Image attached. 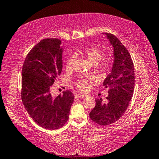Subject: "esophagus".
<instances>
[{
	"label": "esophagus",
	"instance_id": "1",
	"mask_svg": "<svg viewBox=\"0 0 159 159\" xmlns=\"http://www.w3.org/2000/svg\"><path fill=\"white\" fill-rule=\"evenodd\" d=\"M75 97H76V98H85V97H87V96L86 95H83V94H76V95H75Z\"/></svg>",
	"mask_w": 159,
	"mask_h": 159
}]
</instances>
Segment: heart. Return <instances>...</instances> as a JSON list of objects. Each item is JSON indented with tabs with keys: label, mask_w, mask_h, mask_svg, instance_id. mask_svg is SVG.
<instances>
[{
	"label": "heart",
	"mask_w": 159,
	"mask_h": 159,
	"mask_svg": "<svg viewBox=\"0 0 159 159\" xmlns=\"http://www.w3.org/2000/svg\"><path fill=\"white\" fill-rule=\"evenodd\" d=\"M80 53L83 55V56L88 59L92 65H95L98 64L101 61H102L104 58V54L101 50L98 49V48L92 47V46H89L83 49V50L80 51ZM75 57L74 55H71V56L67 58V61H66V68L70 69L72 68L73 65L75 61ZM76 88L79 89L81 92H85L88 90L89 88V83L88 80L83 79H79L76 83Z\"/></svg>",
	"instance_id": "heart-1"
}]
</instances>
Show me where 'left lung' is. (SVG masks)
<instances>
[{
  "label": "left lung",
  "mask_w": 159,
  "mask_h": 159,
  "mask_svg": "<svg viewBox=\"0 0 159 159\" xmlns=\"http://www.w3.org/2000/svg\"><path fill=\"white\" fill-rule=\"evenodd\" d=\"M113 46V64L110 74L103 83L108 89L107 101L96 99V104L89 113L93 122L100 125H109L116 122L125 112L134 94V67L125 46L112 34L103 33Z\"/></svg>",
  "instance_id": "8db88e82"
}]
</instances>
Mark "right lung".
I'll return each instance as SVG.
<instances>
[{"label": "right lung", "mask_w": 159, "mask_h": 159, "mask_svg": "<svg viewBox=\"0 0 159 159\" xmlns=\"http://www.w3.org/2000/svg\"><path fill=\"white\" fill-rule=\"evenodd\" d=\"M58 39L42 40L27 56L22 70V100L27 112L37 125L49 130L67 122L74 100L70 91L54 98L51 85L63 67L64 47Z\"/></svg>", "instance_id": "obj_1"}]
</instances>
